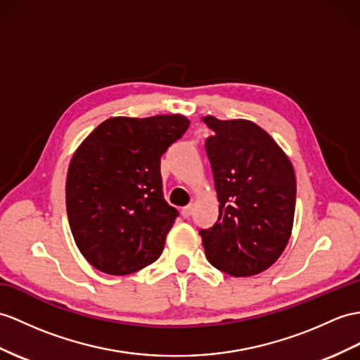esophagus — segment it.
Wrapping results in <instances>:
<instances>
[{
    "mask_svg": "<svg viewBox=\"0 0 360 360\" xmlns=\"http://www.w3.org/2000/svg\"><path fill=\"white\" fill-rule=\"evenodd\" d=\"M181 215L183 218H189L192 215V205H188L181 209Z\"/></svg>",
    "mask_w": 360,
    "mask_h": 360,
    "instance_id": "esophagus-1",
    "label": "esophagus"
}]
</instances>
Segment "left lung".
<instances>
[{
  "instance_id": "obj_1",
  "label": "left lung",
  "mask_w": 360,
  "mask_h": 360,
  "mask_svg": "<svg viewBox=\"0 0 360 360\" xmlns=\"http://www.w3.org/2000/svg\"><path fill=\"white\" fill-rule=\"evenodd\" d=\"M218 197V220L200 229L207 261L231 276L264 271L290 238L296 177L284 151L250 120L203 117Z\"/></svg>"
}]
</instances>
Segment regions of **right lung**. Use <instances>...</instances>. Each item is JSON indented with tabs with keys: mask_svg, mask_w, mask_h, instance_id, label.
Wrapping results in <instances>:
<instances>
[{
	"mask_svg": "<svg viewBox=\"0 0 360 360\" xmlns=\"http://www.w3.org/2000/svg\"><path fill=\"white\" fill-rule=\"evenodd\" d=\"M188 127L181 114L111 117L76 150L67 215L77 249L94 269L129 275L162 255L179 212L163 197L160 157Z\"/></svg>",
	"mask_w": 360,
	"mask_h": 360,
	"instance_id": "add662e5",
	"label": "right lung"
}]
</instances>
